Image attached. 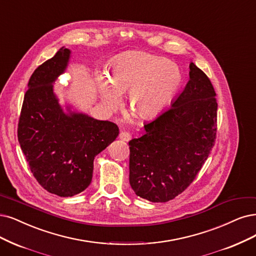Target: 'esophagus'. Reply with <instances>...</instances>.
Returning a JSON list of instances; mask_svg holds the SVG:
<instances>
[{
  "instance_id": "1",
  "label": "esophagus",
  "mask_w": 256,
  "mask_h": 256,
  "mask_svg": "<svg viewBox=\"0 0 256 256\" xmlns=\"http://www.w3.org/2000/svg\"><path fill=\"white\" fill-rule=\"evenodd\" d=\"M119 138L123 141H128V140H130L132 135L130 133H128V132H121V133L119 134Z\"/></svg>"
}]
</instances>
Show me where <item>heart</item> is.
<instances>
[{"instance_id": "b5f03b06", "label": "heart", "mask_w": 256, "mask_h": 256, "mask_svg": "<svg viewBox=\"0 0 256 256\" xmlns=\"http://www.w3.org/2000/svg\"><path fill=\"white\" fill-rule=\"evenodd\" d=\"M100 99L108 108H116L119 94L128 92V104L136 116L150 119L162 112L182 82L179 66L162 56L130 52L110 64L108 79L98 72L94 76Z\"/></svg>"}]
</instances>
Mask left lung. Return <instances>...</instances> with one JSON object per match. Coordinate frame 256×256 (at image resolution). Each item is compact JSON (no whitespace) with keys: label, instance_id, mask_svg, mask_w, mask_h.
Returning <instances> with one entry per match:
<instances>
[{"label":"left lung","instance_id":"obj_1","mask_svg":"<svg viewBox=\"0 0 256 256\" xmlns=\"http://www.w3.org/2000/svg\"><path fill=\"white\" fill-rule=\"evenodd\" d=\"M184 90L132 139L130 184L137 196L166 202L194 180L214 146L217 102L206 74L191 62Z\"/></svg>","mask_w":256,"mask_h":256}]
</instances>
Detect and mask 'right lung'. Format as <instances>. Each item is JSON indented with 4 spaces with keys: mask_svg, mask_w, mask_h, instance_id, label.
Segmentation results:
<instances>
[{
    "mask_svg": "<svg viewBox=\"0 0 256 256\" xmlns=\"http://www.w3.org/2000/svg\"><path fill=\"white\" fill-rule=\"evenodd\" d=\"M70 54L61 47L34 72L18 126V144L36 182L61 197L77 195L90 184L94 157L119 134L115 123L59 103L54 84L68 70Z\"/></svg>",
    "mask_w": 256,
    "mask_h": 256,
    "instance_id": "right-lung-1",
    "label": "right lung"
}]
</instances>
